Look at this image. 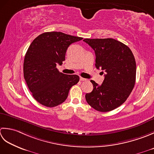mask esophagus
Wrapping results in <instances>:
<instances>
[{
  "label": "esophagus",
  "mask_w": 154,
  "mask_h": 154,
  "mask_svg": "<svg viewBox=\"0 0 154 154\" xmlns=\"http://www.w3.org/2000/svg\"><path fill=\"white\" fill-rule=\"evenodd\" d=\"M80 80L81 81H86V80H87L86 79V78H82V77L80 78Z\"/></svg>",
  "instance_id": "34e87169"
}]
</instances>
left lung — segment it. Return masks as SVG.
<instances>
[{
  "instance_id": "8db88e82",
  "label": "left lung",
  "mask_w": 154,
  "mask_h": 154,
  "mask_svg": "<svg viewBox=\"0 0 154 154\" xmlns=\"http://www.w3.org/2000/svg\"><path fill=\"white\" fill-rule=\"evenodd\" d=\"M83 41L95 52L96 68L106 72L100 86L90 81L93 90L86 94V102L97 111H112L125 102L134 88L136 76L134 56L129 47L113 38H86Z\"/></svg>"
}]
</instances>
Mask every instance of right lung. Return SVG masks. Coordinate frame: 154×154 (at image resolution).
Returning <instances> with one entry per match:
<instances>
[{
  "mask_svg": "<svg viewBox=\"0 0 154 154\" xmlns=\"http://www.w3.org/2000/svg\"><path fill=\"white\" fill-rule=\"evenodd\" d=\"M82 38L61 32L40 34L30 44L24 57V78L32 96L40 104L55 107L66 100L71 87L79 82L78 75L60 72L68 46Z\"/></svg>",
  "mask_w": 154,
  "mask_h": 154,
  "instance_id": "right-lung-1",
  "label": "right lung"
}]
</instances>
